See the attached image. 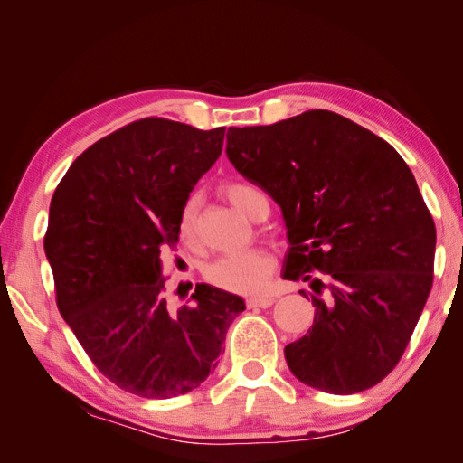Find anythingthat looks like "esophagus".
<instances>
[{
    "mask_svg": "<svg viewBox=\"0 0 463 463\" xmlns=\"http://www.w3.org/2000/svg\"><path fill=\"white\" fill-rule=\"evenodd\" d=\"M272 303H274V298H249L247 299V307H250V309H255V307H259V309H269Z\"/></svg>",
    "mask_w": 463,
    "mask_h": 463,
    "instance_id": "1",
    "label": "esophagus"
}]
</instances>
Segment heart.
<instances>
[{
	"instance_id": "heart-1",
	"label": "heart",
	"mask_w": 463,
	"mask_h": 463,
	"mask_svg": "<svg viewBox=\"0 0 463 463\" xmlns=\"http://www.w3.org/2000/svg\"><path fill=\"white\" fill-rule=\"evenodd\" d=\"M228 201L243 213L245 216L253 218L255 204L262 197V193L243 184V181H230L223 185ZM194 210H197V201L189 199L185 206L181 208L177 230L184 240L191 241L194 233ZM274 270V259L264 247H250L241 250V253L220 257L214 262H210L204 270V278L210 286L220 288L223 291L241 293V296H253L266 289L270 282Z\"/></svg>"
}]
</instances>
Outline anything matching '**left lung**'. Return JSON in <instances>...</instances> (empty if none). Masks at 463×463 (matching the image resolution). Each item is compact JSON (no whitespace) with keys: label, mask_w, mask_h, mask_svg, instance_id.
I'll list each match as a JSON object with an SVG mask.
<instances>
[{"label":"left lung","mask_w":463,"mask_h":463,"mask_svg":"<svg viewBox=\"0 0 463 463\" xmlns=\"http://www.w3.org/2000/svg\"><path fill=\"white\" fill-rule=\"evenodd\" d=\"M226 154L282 208L291 245L284 278L311 286L301 296L313 301L315 320L286 345L289 371L330 394L381 383L432 288L437 228L408 164L328 109L230 128Z\"/></svg>","instance_id":"8db88e82"}]
</instances>
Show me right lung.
I'll list each match as a JSON object with an SVG mask.
<instances>
[{"label":"right lung","instance_id":"obj_1","mask_svg":"<svg viewBox=\"0 0 463 463\" xmlns=\"http://www.w3.org/2000/svg\"><path fill=\"white\" fill-rule=\"evenodd\" d=\"M223 135L164 118L128 123L82 152L52 197L44 249L55 303L94 367L135 396L201 386L245 311L241 298L206 284L194 305L172 311L162 272L181 208Z\"/></svg>","mask_w":463,"mask_h":463}]
</instances>
